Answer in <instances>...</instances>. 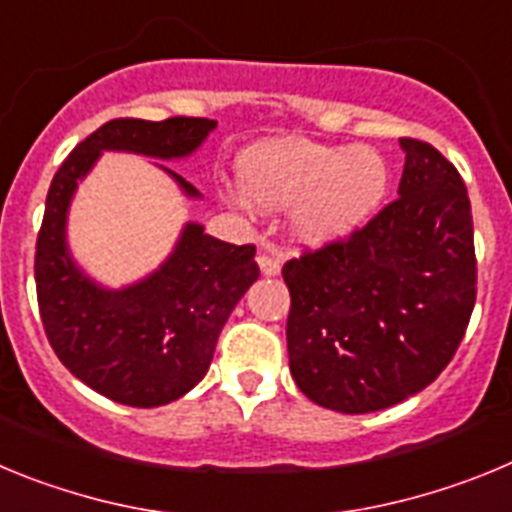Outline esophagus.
<instances>
[{
	"label": "esophagus",
	"mask_w": 512,
	"mask_h": 512,
	"mask_svg": "<svg viewBox=\"0 0 512 512\" xmlns=\"http://www.w3.org/2000/svg\"><path fill=\"white\" fill-rule=\"evenodd\" d=\"M259 269L264 277H277L279 269H282V261L277 259V256H271L269 251H259Z\"/></svg>",
	"instance_id": "34e87169"
}]
</instances>
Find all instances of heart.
<instances>
[{"mask_svg":"<svg viewBox=\"0 0 512 512\" xmlns=\"http://www.w3.org/2000/svg\"><path fill=\"white\" fill-rule=\"evenodd\" d=\"M243 192L230 205L289 210L292 233L307 246H330L359 233L390 192V166L372 148L310 140H264L238 158Z\"/></svg>","mask_w":512,"mask_h":512,"instance_id":"b5f03b06","label":"heart"}]
</instances>
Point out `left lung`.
<instances>
[{"label": "left lung", "instance_id": "1", "mask_svg": "<svg viewBox=\"0 0 512 512\" xmlns=\"http://www.w3.org/2000/svg\"><path fill=\"white\" fill-rule=\"evenodd\" d=\"M405 151L395 202L348 241L284 264L289 372L346 415L425 390L456 354L474 300L472 205L459 171L423 140Z\"/></svg>", "mask_w": 512, "mask_h": 512}]
</instances>
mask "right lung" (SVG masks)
<instances>
[{"instance_id": "right-lung-1", "label": "right lung", "mask_w": 512, "mask_h": 512, "mask_svg": "<svg viewBox=\"0 0 512 512\" xmlns=\"http://www.w3.org/2000/svg\"><path fill=\"white\" fill-rule=\"evenodd\" d=\"M215 128L217 122L207 117L104 122L69 153L48 189L35 246L45 336L76 379L130 408L169 405L205 377L220 330L259 279L256 248L217 241L205 225L189 220L164 264L138 282L112 289L89 277L71 256V202L102 153L182 161ZM153 166L184 197L202 200L184 176L166 164Z\"/></svg>"}]
</instances>
